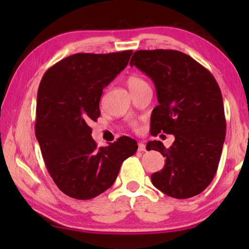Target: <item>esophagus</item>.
Wrapping results in <instances>:
<instances>
[{"mask_svg": "<svg viewBox=\"0 0 249 249\" xmlns=\"http://www.w3.org/2000/svg\"><path fill=\"white\" fill-rule=\"evenodd\" d=\"M138 151H146V145L144 144V142H140V144H138Z\"/></svg>", "mask_w": 249, "mask_h": 249, "instance_id": "34e87169", "label": "esophagus"}]
</instances>
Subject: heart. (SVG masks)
Masks as SVG:
<instances>
[{"instance_id":"1","label":"heart","mask_w":249,"mask_h":249,"mask_svg":"<svg viewBox=\"0 0 249 249\" xmlns=\"http://www.w3.org/2000/svg\"><path fill=\"white\" fill-rule=\"evenodd\" d=\"M142 84H146V81L144 79H142L141 77H138L136 74L129 75L127 78V86L129 88V90H133L135 88L142 86Z\"/></svg>"}]
</instances>
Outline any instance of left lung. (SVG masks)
Segmentation results:
<instances>
[{
	"mask_svg": "<svg viewBox=\"0 0 249 249\" xmlns=\"http://www.w3.org/2000/svg\"><path fill=\"white\" fill-rule=\"evenodd\" d=\"M129 65L155 84L159 104L151 113V135H175L169 148L159 141L146 146L166 158L162 169L151 175V182L176 199L200 195L216 174L225 141L224 105L216 80L178 50H138Z\"/></svg>",
	"mask_w": 249,
	"mask_h": 249,
	"instance_id": "obj_1",
	"label": "left lung"
}]
</instances>
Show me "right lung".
I'll return each mask as SVG.
<instances>
[{"mask_svg": "<svg viewBox=\"0 0 249 249\" xmlns=\"http://www.w3.org/2000/svg\"><path fill=\"white\" fill-rule=\"evenodd\" d=\"M132 50L74 53L49 68L37 93L35 134L53 182L70 197L89 200L112 187L137 142L127 136L99 147L91 137L103 89L127 66Z\"/></svg>", "mask_w": 249, "mask_h": 249, "instance_id": "1", "label": "right lung"}]
</instances>
